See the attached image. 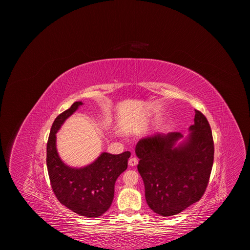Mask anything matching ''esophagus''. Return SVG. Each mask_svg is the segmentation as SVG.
<instances>
[{"label": "esophagus", "instance_id": "1", "mask_svg": "<svg viewBox=\"0 0 250 250\" xmlns=\"http://www.w3.org/2000/svg\"><path fill=\"white\" fill-rule=\"evenodd\" d=\"M137 164H138L137 158L134 157V156H131V157L129 158V160H128V165H129L130 167H134V166H136Z\"/></svg>", "mask_w": 250, "mask_h": 250}]
</instances>
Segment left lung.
Returning <instances> with one entry per match:
<instances>
[{
    "instance_id": "obj_1",
    "label": "left lung",
    "mask_w": 250,
    "mask_h": 250,
    "mask_svg": "<svg viewBox=\"0 0 250 250\" xmlns=\"http://www.w3.org/2000/svg\"><path fill=\"white\" fill-rule=\"evenodd\" d=\"M190 133H155L135 146L137 170L148 207L163 217L174 216L198 202L208 183L213 140L206 117L195 110Z\"/></svg>"
}]
</instances>
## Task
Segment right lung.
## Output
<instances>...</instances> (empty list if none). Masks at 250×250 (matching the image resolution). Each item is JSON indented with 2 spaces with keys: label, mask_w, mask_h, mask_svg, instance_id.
I'll list each match as a JSON object with an SVG mask.
<instances>
[{
  "label": "right lung",
  "mask_w": 250,
  "mask_h": 250,
  "mask_svg": "<svg viewBox=\"0 0 250 250\" xmlns=\"http://www.w3.org/2000/svg\"><path fill=\"white\" fill-rule=\"evenodd\" d=\"M82 104V102H75L53 122L47 141L46 165L50 184L58 201L82 217L97 218L110 208L115 195V183L126 170L130 152L117 155L103 152L94 162L80 168L65 164L57 152L56 133Z\"/></svg>",
  "instance_id": "right-lung-1"
}]
</instances>
